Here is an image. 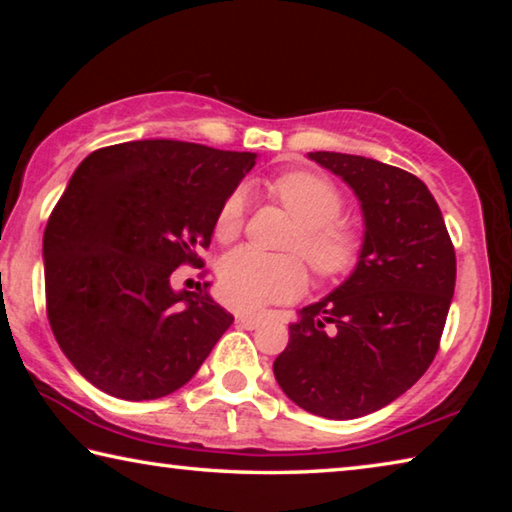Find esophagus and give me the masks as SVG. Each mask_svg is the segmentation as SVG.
<instances>
[{
  "mask_svg": "<svg viewBox=\"0 0 512 512\" xmlns=\"http://www.w3.org/2000/svg\"><path fill=\"white\" fill-rule=\"evenodd\" d=\"M262 323H264V316H259V314H239L237 316V325L246 327V329H255Z\"/></svg>",
  "mask_w": 512,
  "mask_h": 512,
  "instance_id": "34e87169",
  "label": "esophagus"
}]
</instances>
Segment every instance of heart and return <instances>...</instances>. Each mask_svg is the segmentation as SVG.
<instances>
[{"label": "heart", "mask_w": 512, "mask_h": 512, "mask_svg": "<svg viewBox=\"0 0 512 512\" xmlns=\"http://www.w3.org/2000/svg\"><path fill=\"white\" fill-rule=\"evenodd\" d=\"M271 192L298 221V232H293L287 248L305 257L320 280H336L359 264L361 232L339 219L343 196L329 180L311 171H289L273 180ZM244 207L241 192H232L219 207L214 237L221 244L239 237ZM219 287L232 307L259 309L300 298L307 289V271L296 255H262L253 248H235L221 259Z\"/></svg>", "instance_id": "obj_1"}]
</instances>
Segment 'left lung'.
Wrapping results in <instances>:
<instances>
[{"label":"left lung","mask_w":512,"mask_h":512,"mask_svg":"<svg viewBox=\"0 0 512 512\" xmlns=\"http://www.w3.org/2000/svg\"><path fill=\"white\" fill-rule=\"evenodd\" d=\"M307 155L359 198L363 250L348 280L298 311L273 372L300 409L352 420L397 400L431 366L456 255L436 198L413 173L363 155Z\"/></svg>","instance_id":"obj_1"}]
</instances>
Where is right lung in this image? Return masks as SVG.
Here are the masks:
<instances>
[{
	"label": "right lung",
	"instance_id": "add662e5",
	"mask_svg": "<svg viewBox=\"0 0 512 512\" xmlns=\"http://www.w3.org/2000/svg\"><path fill=\"white\" fill-rule=\"evenodd\" d=\"M257 153L140 140L90 153L51 212L47 316L81 375L119 400H158L185 386L235 316L207 287L173 291L178 266H203L225 198Z\"/></svg>",
	"mask_w": 512,
	"mask_h": 512
}]
</instances>
